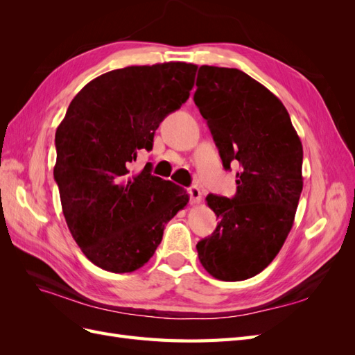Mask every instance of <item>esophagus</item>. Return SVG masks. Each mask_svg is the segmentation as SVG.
<instances>
[{"label": "esophagus", "instance_id": "34e87169", "mask_svg": "<svg viewBox=\"0 0 355 355\" xmlns=\"http://www.w3.org/2000/svg\"><path fill=\"white\" fill-rule=\"evenodd\" d=\"M187 191L189 194L191 204H198L201 201V191L197 187H189Z\"/></svg>", "mask_w": 355, "mask_h": 355}]
</instances>
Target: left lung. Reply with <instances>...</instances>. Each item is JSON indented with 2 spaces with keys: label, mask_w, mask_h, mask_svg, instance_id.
<instances>
[{
  "label": "left lung",
  "mask_w": 355,
  "mask_h": 355,
  "mask_svg": "<svg viewBox=\"0 0 355 355\" xmlns=\"http://www.w3.org/2000/svg\"><path fill=\"white\" fill-rule=\"evenodd\" d=\"M194 102L225 170L240 166L232 198L206 197L219 222L198 241V259L218 280H247L274 261L293 227L302 144L282 101L240 69L200 67Z\"/></svg>",
  "instance_id": "obj_1"
}]
</instances>
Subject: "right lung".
Listing matches in <instances>:
<instances>
[{"instance_id":"1","label":"right lung","mask_w":355,"mask_h":355,"mask_svg":"<svg viewBox=\"0 0 355 355\" xmlns=\"http://www.w3.org/2000/svg\"><path fill=\"white\" fill-rule=\"evenodd\" d=\"M197 65L127 67L78 92L56 130L55 180L73 240L96 266L115 274L144 266L164 225L189 196L145 166L132 173L139 149L151 151L159 123L189 98Z\"/></svg>"}]
</instances>
